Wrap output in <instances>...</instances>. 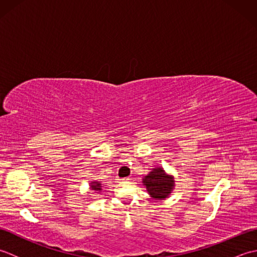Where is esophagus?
<instances>
[{"mask_svg":"<svg viewBox=\"0 0 257 257\" xmlns=\"http://www.w3.org/2000/svg\"><path fill=\"white\" fill-rule=\"evenodd\" d=\"M116 180L118 182H124V181H128L129 178H117Z\"/></svg>","mask_w":257,"mask_h":257,"instance_id":"1","label":"esophagus"}]
</instances>
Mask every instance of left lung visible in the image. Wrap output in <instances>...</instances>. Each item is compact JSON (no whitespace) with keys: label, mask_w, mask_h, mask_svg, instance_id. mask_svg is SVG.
<instances>
[{"label":"left lung","mask_w":257,"mask_h":257,"mask_svg":"<svg viewBox=\"0 0 257 257\" xmlns=\"http://www.w3.org/2000/svg\"><path fill=\"white\" fill-rule=\"evenodd\" d=\"M90 188L91 190H95V191H101V184L99 182H91L90 183Z\"/></svg>","instance_id":"obj_1"}]
</instances>
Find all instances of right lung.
<instances>
[{"instance_id":"right-lung-1","label":"right lung","mask_w":257,"mask_h":257,"mask_svg":"<svg viewBox=\"0 0 257 257\" xmlns=\"http://www.w3.org/2000/svg\"><path fill=\"white\" fill-rule=\"evenodd\" d=\"M143 183L146 185L147 191L152 198L158 200H165L168 198L174 188L173 177L167 174L160 167L152 169L148 176L144 178Z\"/></svg>"}]
</instances>
